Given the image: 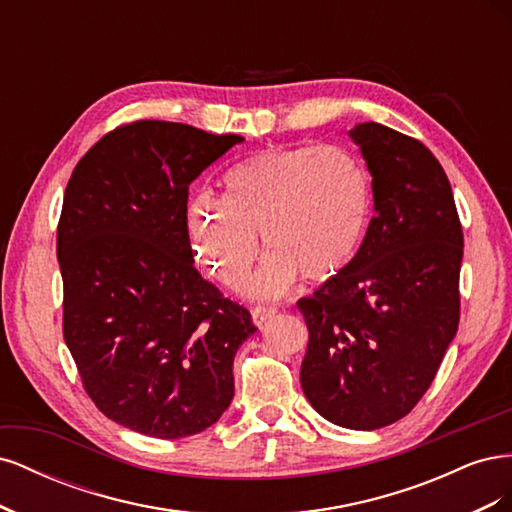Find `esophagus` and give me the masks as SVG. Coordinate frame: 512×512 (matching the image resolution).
Returning a JSON list of instances; mask_svg holds the SVG:
<instances>
[{"instance_id":"esophagus-1","label":"esophagus","mask_w":512,"mask_h":512,"mask_svg":"<svg viewBox=\"0 0 512 512\" xmlns=\"http://www.w3.org/2000/svg\"><path fill=\"white\" fill-rule=\"evenodd\" d=\"M275 314H277V307H271V305H256L252 309V318L256 322V327L267 324V320H271Z\"/></svg>"}]
</instances>
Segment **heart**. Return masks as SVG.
Instances as JSON below:
<instances>
[{
  "instance_id": "heart-1",
  "label": "heart",
  "mask_w": 512,
  "mask_h": 512,
  "mask_svg": "<svg viewBox=\"0 0 512 512\" xmlns=\"http://www.w3.org/2000/svg\"><path fill=\"white\" fill-rule=\"evenodd\" d=\"M374 215V181L359 153L342 145L267 149L232 166L222 198L190 207L198 262L224 286H239L269 250L247 292L284 294L297 277L329 282L359 256Z\"/></svg>"
}]
</instances>
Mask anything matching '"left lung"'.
Listing matches in <instances>:
<instances>
[{"mask_svg":"<svg viewBox=\"0 0 512 512\" xmlns=\"http://www.w3.org/2000/svg\"><path fill=\"white\" fill-rule=\"evenodd\" d=\"M350 136L376 215L352 265L297 303L309 331L301 386L327 421L371 431L410 414L453 342L463 230L444 168L421 141L374 121Z\"/></svg>","mask_w":512,"mask_h":512,"instance_id":"8db88e82","label":"left lung"}]
</instances>
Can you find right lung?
Returning <instances> with one entry per match:
<instances>
[{"label":"right lung","mask_w":512,"mask_h":512,"mask_svg":"<svg viewBox=\"0 0 512 512\" xmlns=\"http://www.w3.org/2000/svg\"><path fill=\"white\" fill-rule=\"evenodd\" d=\"M243 143L173 121L104 134L72 170L57 224L64 339L111 421L177 440L235 395L232 359L258 329L203 280L188 232L190 183Z\"/></svg>","instance_id":"obj_1"}]
</instances>
